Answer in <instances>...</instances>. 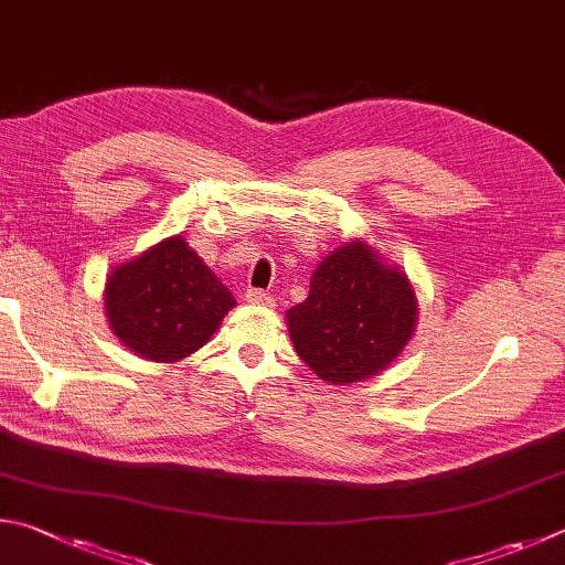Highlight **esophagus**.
Segmentation results:
<instances>
[{
  "instance_id": "esophagus-1",
  "label": "esophagus",
  "mask_w": 565,
  "mask_h": 565,
  "mask_svg": "<svg viewBox=\"0 0 565 565\" xmlns=\"http://www.w3.org/2000/svg\"><path fill=\"white\" fill-rule=\"evenodd\" d=\"M247 301L254 303V306H274V303H271V296L259 291V289H249V291H247Z\"/></svg>"
}]
</instances>
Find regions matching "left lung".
<instances>
[{"instance_id":"1","label":"left lung","mask_w":565,"mask_h":565,"mask_svg":"<svg viewBox=\"0 0 565 565\" xmlns=\"http://www.w3.org/2000/svg\"><path fill=\"white\" fill-rule=\"evenodd\" d=\"M413 281L373 244L345 242L311 274L309 299L286 311L296 353L321 381L351 385L403 353L417 326Z\"/></svg>"}]
</instances>
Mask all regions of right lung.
Wrapping results in <instances>:
<instances>
[{"label": "right lung", "instance_id": "obj_1", "mask_svg": "<svg viewBox=\"0 0 565 565\" xmlns=\"http://www.w3.org/2000/svg\"><path fill=\"white\" fill-rule=\"evenodd\" d=\"M104 306L113 335L130 353L175 363L200 351L237 301L178 234L113 266Z\"/></svg>", "mask_w": 565, "mask_h": 565}]
</instances>
